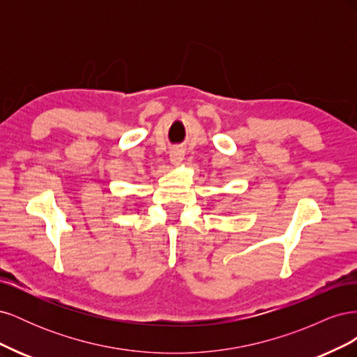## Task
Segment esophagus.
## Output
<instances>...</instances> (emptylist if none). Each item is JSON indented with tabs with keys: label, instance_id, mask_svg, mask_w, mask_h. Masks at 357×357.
Returning <instances> with one entry per match:
<instances>
[{
	"label": "esophagus",
	"instance_id": "34e87169",
	"mask_svg": "<svg viewBox=\"0 0 357 357\" xmlns=\"http://www.w3.org/2000/svg\"><path fill=\"white\" fill-rule=\"evenodd\" d=\"M183 159H185V153H183V150H180V149H174L169 153V160L172 165H180Z\"/></svg>",
	"mask_w": 357,
	"mask_h": 357
}]
</instances>
